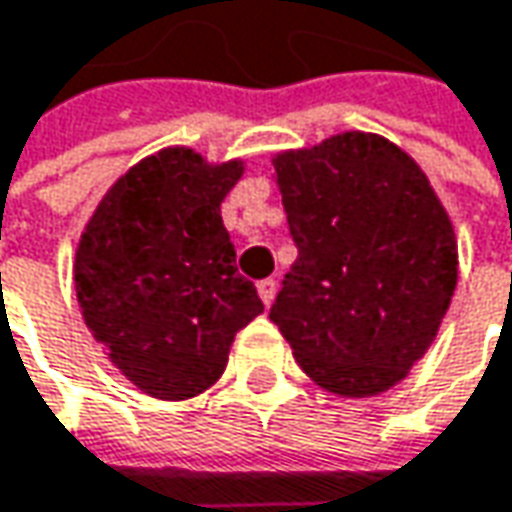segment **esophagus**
<instances>
[{
	"label": "esophagus",
	"instance_id": "1",
	"mask_svg": "<svg viewBox=\"0 0 512 512\" xmlns=\"http://www.w3.org/2000/svg\"><path fill=\"white\" fill-rule=\"evenodd\" d=\"M257 295H260V300L269 306L272 300H275V295H278V280L275 278H266L257 283Z\"/></svg>",
	"mask_w": 512,
	"mask_h": 512
}]
</instances>
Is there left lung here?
Segmentation results:
<instances>
[{"mask_svg": "<svg viewBox=\"0 0 512 512\" xmlns=\"http://www.w3.org/2000/svg\"><path fill=\"white\" fill-rule=\"evenodd\" d=\"M298 260L269 318L335 395L395 387L433 344L458 280L453 223L427 174L378 134L275 157Z\"/></svg>", "mask_w": 512, "mask_h": 512, "instance_id": "8db88e82", "label": "left lung"}]
</instances>
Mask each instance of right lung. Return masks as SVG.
Wrapping results in <instances>:
<instances>
[{"label":"right lung","instance_id":"1","mask_svg":"<svg viewBox=\"0 0 512 512\" xmlns=\"http://www.w3.org/2000/svg\"><path fill=\"white\" fill-rule=\"evenodd\" d=\"M240 174L237 160L209 166L191 148H166L128 168L82 232V318L114 367L154 398L212 387L234 335L263 312L220 217Z\"/></svg>","mask_w":512,"mask_h":512}]
</instances>
